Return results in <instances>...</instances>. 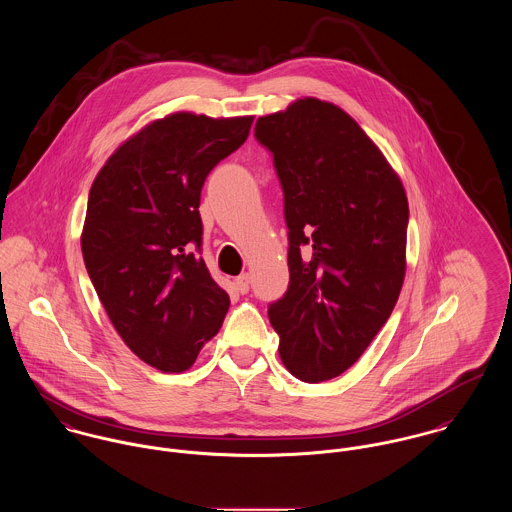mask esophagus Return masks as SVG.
<instances>
[{"label": "esophagus", "mask_w": 512, "mask_h": 512, "mask_svg": "<svg viewBox=\"0 0 512 512\" xmlns=\"http://www.w3.org/2000/svg\"><path fill=\"white\" fill-rule=\"evenodd\" d=\"M234 286L240 293H248L250 290V276L248 274H240L236 280H234Z\"/></svg>", "instance_id": "34e87169"}]
</instances>
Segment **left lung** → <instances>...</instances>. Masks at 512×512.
<instances>
[{
    "label": "left lung",
    "instance_id": "8db88e82",
    "mask_svg": "<svg viewBox=\"0 0 512 512\" xmlns=\"http://www.w3.org/2000/svg\"><path fill=\"white\" fill-rule=\"evenodd\" d=\"M254 136L274 155L290 230V286L268 317L286 368L323 382L359 361L398 301L406 191L361 126L331 102L295 100L258 118Z\"/></svg>",
    "mask_w": 512,
    "mask_h": 512
}]
</instances>
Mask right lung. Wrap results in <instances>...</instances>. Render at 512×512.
Masks as SVG:
<instances>
[{
	"label": "right lung",
	"mask_w": 512,
	"mask_h": 512,
	"mask_svg": "<svg viewBox=\"0 0 512 512\" xmlns=\"http://www.w3.org/2000/svg\"><path fill=\"white\" fill-rule=\"evenodd\" d=\"M252 122L169 114L118 147L90 187L86 272L122 341L161 372L193 365L228 311V293L199 254L201 189Z\"/></svg>",
	"instance_id": "obj_1"
}]
</instances>
